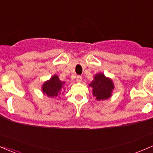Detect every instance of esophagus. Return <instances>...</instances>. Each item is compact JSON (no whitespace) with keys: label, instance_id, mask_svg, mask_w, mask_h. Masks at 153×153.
<instances>
[{"label":"esophagus","instance_id":"1","mask_svg":"<svg viewBox=\"0 0 153 153\" xmlns=\"http://www.w3.org/2000/svg\"><path fill=\"white\" fill-rule=\"evenodd\" d=\"M82 76L81 75H78V76H77V78H76V80L78 82H81L82 81Z\"/></svg>","mask_w":153,"mask_h":153}]
</instances>
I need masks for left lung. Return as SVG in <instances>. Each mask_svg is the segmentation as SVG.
I'll return each mask as SVG.
<instances>
[{"instance_id":"8db88e82","label":"left lung","mask_w":153,"mask_h":153,"mask_svg":"<svg viewBox=\"0 0 153 153\" xmlns=\"http://www.w3.org/2000/svg\"><path fill=\"white\" fill-rule=\"evenodd\" d=\"M93 88V95L97 100H106L111 96L114 86L112 80L106 78L102 73L95 75L94 80L89 85Z\"/></svg>"}]
</instances>
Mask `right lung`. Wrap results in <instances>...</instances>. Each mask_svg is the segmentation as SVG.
Returning a JSON list of instances; mask_svg holds the SVG:
<instances>
[{
  "label": "right lung",
  "mask_w": 153,
  "mask_h": 153,
  "mask_svg": "<svg viewBox=\"0 0 153 153\" xmlns=\"http://www.w3.org/2000/svg\"><path fill=\"white\" fill-rule=\"evenodd\" d=\"M63 82L59 80L57 75H54L51 80L45 82L43 85V92L48 97H56L60 94V91L62 88Z\"/></svg>",
  "instance_id": "right-lung-1"
}]
</instances>
